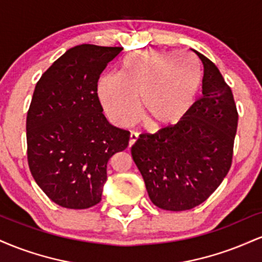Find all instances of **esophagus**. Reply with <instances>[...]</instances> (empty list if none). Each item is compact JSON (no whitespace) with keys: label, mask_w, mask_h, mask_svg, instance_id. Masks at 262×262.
<instances>
[{"label":"esophagus","mask_w":262,"mask_h":262,"mask_svg":"<svg viewBox=\"0 0 262 262\" xmlns=\"http://www.w3.org/2000/svg\"><path fill=\"white\" fill-rule=\"evenodd\" d=\"M137 139H138V134L132 133V134H130V138H129V144H128L129 148H130V146H133V145H134L135 141H137Z\"/></svg>","instance_id":"1"}]
</instances>
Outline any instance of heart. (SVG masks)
I'll list each match as a JSON object with an SVG mask.
<instances>
[{"mask_svg": "<svg viewBox=\"0 0 262 262\" xmlns=\"http://www.w3.org/2000/svg\"><path fill=\"white\" fill-rule=\"evenodd\" d=\"M202 75L193 56L175 50L143 49L123 60L119 77H100L96 92L108 119L125 128L139 113L159 129L181 121L196 102Z\"/></svg>", "mask_w": 262, "mask_h": 262, "instance_id": "b5f03b06", "label": "heart"}]
</instances>
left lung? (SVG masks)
<instances>
[{
    "instance_id": "1",
    "label": "left lung",
    "mask_w": 262,
    "mask_h": 262,
    "mask_svg": "<svg viewBox=\"0 0 262 262\" xmlns=\"http://www.w3.org/2000/svg\"><path fill=\"white\" fill-rule=\"evenodd\" d=\"M203 64L202 97L173 125L140 134L132 146L146 191L156 207L181 212L198 206L221 185L233 160L237 111L218 68Z\"/></svg>"
}]
</instances>
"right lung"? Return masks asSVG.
Wrapping results in <instances>:
<instances>
[{
  "label": "right lung",
  "mask_w": 262,
  "mask_h": 262,
  "mask_svg": "<svg viewBox=\"0 0 262 262\" xmlns=\"http://www.w3.org/2000/svg\"><path fill=\"white\" fill-rule=\"evenodd\" d=\"M123 48L81 44L54 61L35 85L27 113L33 179L53 202L86 209L101 201L108 160L129 133L104 117L96 86Z\"/></svg>",
  "instance_id": "add662e5"
}]
</instances>
